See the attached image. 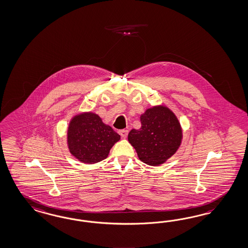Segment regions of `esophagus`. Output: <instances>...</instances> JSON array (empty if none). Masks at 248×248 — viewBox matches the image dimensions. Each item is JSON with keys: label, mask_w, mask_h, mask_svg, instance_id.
<instances>
[{"label": "esophagus", "mask_w": 248, "mask_h": 248, "mask_svg": "<svg viewBox=\"0 0 248 248\" xmlns=\"http://www.w3.org/2000/svg\"><path fill=\"white\" fill-rule=\"evenodd\" d=\"M127 133H128V131L126 129H121L119 131V134L121 135L122 138H127Z\"/></svg>", "instance_id": "1"}]
</instances>
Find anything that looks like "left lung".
Wrapping results in <instances>:
<instances>
[{
	"label": "left lung",
	"instance_id": "1",
	"mask_svg": "<svg viewBox=\"0 0 248 248\" xmlns=\"http://www.w3.org/2000/svg\"><path fill=\"white\" fill-rule=\"evenodd\" d=\"M141 127L132 128L127 140L139 158L149 166H160L173 156L182 143L183 129L169 107L156 105L140 116Z\"/></svg>",
	"mask_w": 248,
	"mask_h": 248
}]
</instances>
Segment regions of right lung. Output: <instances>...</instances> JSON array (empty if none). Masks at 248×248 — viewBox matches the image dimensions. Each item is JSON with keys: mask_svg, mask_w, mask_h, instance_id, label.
Wrapping results in <instances>:
<instances>
[{"mask_svg": "<svg viewBox=\"0 0 248 248\" xmlns=\"http://www.w3.org/2000/svg\"><path fill=\"white\" fill-rule=\"evenodd\" d=\"M120 140L121 136L92 111L74 115L67 128L69 151L84 164H96L107 158Z\"/></svg>", "mask_w": 248, "mask_h": 248, "instance_id": "add662e5", "label": "right lung"}]
</instances>
